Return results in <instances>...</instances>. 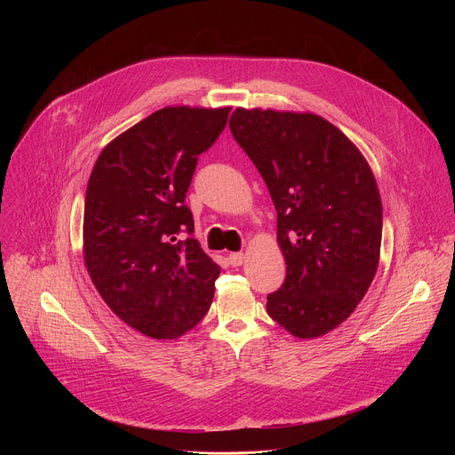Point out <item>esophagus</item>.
<instances>
[{
    "mask_svg": "<svg viewBox=\"0 0 455 455\" xmlns=\"http://www.w3.org/2000/svg\"><path fill=\"white\" fill-rule=\"evenodd\" d=\"M228 263L232 267H241L244 263V253L243 251H234V253H228Z\"/></svg>",
    "mask_w": 455,
    "mask_h": 455,
    "instance_id": "34e87169",
    "label": "esophagus"
}]
</instances>
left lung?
<instances>
[{"label":"left lung","mask_w":455,"mask_h":455,"mask_svg":"<svg viewBox=\"0 0 455 455\" xmlns=\"http://www.w3.org/2000/svg\"><path fill=\"white\" fill-rule=\"evenodd\" d=\"M228 125L277 211L286 279L267 311L297 339L326 335L356 309L378 270L374 174L340 129L315 113L237 108Z\"/></svg>","instance_id":"1"}]
</instances>
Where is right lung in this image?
Listing matches in <instances>:
<instances>
[{
	"instance_id": "add662e5",
	"label": "right lung",
	"mask_w": 455,
	"mask_h": 455,
	"mask_svg": "<svg viewBox=\"0 0 455 455\" xmlns=\"http://www.w3.org/2000/svg\"><path fill=\"white\" fill-rule=\"evenodd\" d=\"M230 108L167 106L113 139L88 180L84 265L99 295L127 326L155 340L185 335L205 316L221 268L192 237L185 205L198 155Z\"/></svg>"
}]
</instances>
